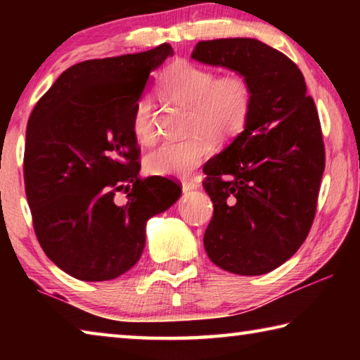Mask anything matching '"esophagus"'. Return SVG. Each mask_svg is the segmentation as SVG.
<instances>
[{"label":"esophagus","mask_w":360,"mask_h":360,"mask_svg":"<svg viewBox=\"0 0 360 360\" xmlns=\"http://www.w3.org/2000/svg\"><path fill=\"white\" fill-rule=\"evenodd\" d=\"M200 187V179L198 178H193V179H188L182 182V188L184 191H193V188H198Z\"/></svg>","instance_id":"34e87169"}]
</instances>
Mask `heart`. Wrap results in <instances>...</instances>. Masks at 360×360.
<instances>
[{"instance_id": "b5f03b06", "label": "heart", "mask_w": 360, "mask_h": 360, "mask_svg": "<svg viewBox=\"0 0 360 360\" xmlns=\"http://www.w3.org/2000/svg\"><path fill=\"white\" fill-rule=\"evenodd\" d=\"M163 94L191 108L186 139H165L146 155V167L160 176L187 174L208 157L212 139L227 143L246 129L254 106V90L246 77H221L203 66L178 62L163 77ZM131 131L138 141L155 136L154 100L141 95L133 106Z\"/></svg>"}]
</instances>
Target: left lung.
Segmentation results:
<instances>
[{
	"label": "left lung",
	"mask_w": 360,
	"mask_h": 360,
	"mask_svg": "<svg viewBox=\"0 0 360 360\" xmlns=\"http://www.w3.org/2000/svg\"><path fill=\"white\" fill-rule=\"evenodd\" d=\"M192 58L252 85L246 129L203 167L214 203L203 243L222 270L264 275L297 252L314 221L326 168L319 115L298 66L264 42L200 41Z\"/></svg>",
	"instance_id": "8db88e82"
}]
</instances>
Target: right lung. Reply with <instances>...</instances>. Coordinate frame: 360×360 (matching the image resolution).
Listing matches in <instances>:
<instances>
[{
    "label": "right lung",
    "instance_id": "obj_1",
    "mask_svg": "<svg viewBox=\"0 0 360 360\" xmlns=\"http://www.w3.org/2000/svg\"><path fill=\"white\" fill-rule=\"evenodd\" d=\"M169 56L172 46L162 44L72 65L28 119L23 178L36 238L81 281L129 271L143 254L146 222L181 197L178 182L139 178L131 131L133 106Z\"/></svg>",
    "mask_w": 360,
    "mask_h": 360
}]
</instances>
